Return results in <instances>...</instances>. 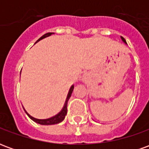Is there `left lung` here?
<instances>
[{"instance_id":"left-lung-1","label":"left lung","mask_w":149,"mask_h":149,"mask_svg":"<svg viewBox=\"0 0 149 149\" xmlns=\"http://www.w3.org/2000/svg\"><path fill=\"white\" fill-rule=\"evenodd\" d=\"M121 38H122V40H123V41L126 43V40H125V38H123V37H121Z\"/></svg>"}]
</instances>
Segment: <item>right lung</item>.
I'll return each mask as SVG.
<instances>
[{
	"instance_id": "right-lung-1",
	"label": "right lung",
	"mask_w": 149,
	"mask_h": 149,
	"mask_svg": "<svg viewBox=\"0 0 149 149\" xmlns=\"http://www.w3.org/2000/svg\"><path fill=\"white\" fill-rule=\"evenodd\" d=\"M52 33H48L45 34L44 36L40 37V39L37 40V42H38L39 40H40L41 39L43 38H45V37H47L50 36V35H52ZM36 42V43H37ZM73 88H74V85H72L71 88H69V91H68V96H67V98H66V100H65V103L64 104V106H63V109H61V111L59 112L58 114H56V116H52L51 118H49V119H45V120H40V119H36L33 117L32 116H30L29 113H28L26 111V113H27V115L29 116V118H31L33 121L37 122L40 125H56V124H58L60 122H61L64 120V119H65V116L67 114V104H68V101L69 100V98L71 97L72 95V91H73Z\"/></svg>"
}]
</instances>
